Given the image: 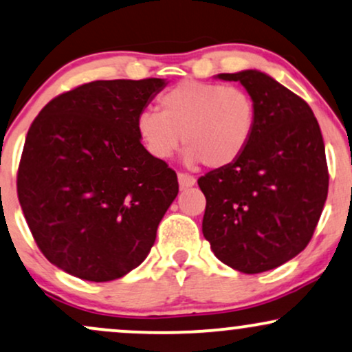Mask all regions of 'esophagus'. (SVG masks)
Segmentation results:
<instances>
[{"instance_id": "34e87169", "label": "esophagus", "mask_w": 352, "mask_h": 352, "mask_svg": "<svg viewBox=\"0 0 352 352\" xmlns=\"http://www.w3.org/2000/svg\"><path fill=\"white\" fill-rule=\"evenodd\" d=\"M195 182H197V180H195L193 175H188V173H184V172L179 173V185H180L182 190L193 187Z\"/></svg>"}]
</instances>
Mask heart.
Segmentation results:
<instances>
[{
  "instance_id": "1",
  "label": "heart",
  "mask_w": 352,
  "mask_h": 352,
  "mask_svg": "<svg viewBox=\"0 0 352 352\" xmlns=\"http://www.w3.org/2000/svg\"><path fill=\"white\" fill-rule=\"evenodd\" d=\"M157 109H142L135 129L152 157H172L182 144L187 164L206 167L234 164L251 142L256 103L239 87L185 80L160 95Z\"/></svg>"
}]
</instances>
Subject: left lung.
Masks as SVG:
<instances>
[{
    "mask_svg": "<svg viewBox=\"0 0 352 352\" xmlns=\"http://www.w3.org/2000/svg\"><path fill=\"white\" fill-rule=\"evenodd\" d=\"M241 82L256 103L244 154L198 179L206 198L203 236L223 264L259 274L310 243L328 197L324 142L305 100L259 70L219 74Z\"/></svg>",
    "mask_w": 352,
    "mask_h": 352,
    "instance_id": "obj_1",
    "label": "left lung"
}]
</instances>
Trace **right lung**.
<instances>
[{
	"instance_id": "right-lung-1",
	"label": "right lung",
	"mask_w": 352,
	"mask_h": 352,
	"mask_svg": "<svg viewBox=\"0 0 352 352\" xmlns=\"http://www.w3.org/2000/svg\"><path fill=\"white\" fill-rule=\"evenodd\" d=\"M162 78L96 80L50 100L32 121L18 198L49 262L91 282L120 278L154 245L179 193L177 173L135 129Z\"/></svg>"
}]
</instances>
